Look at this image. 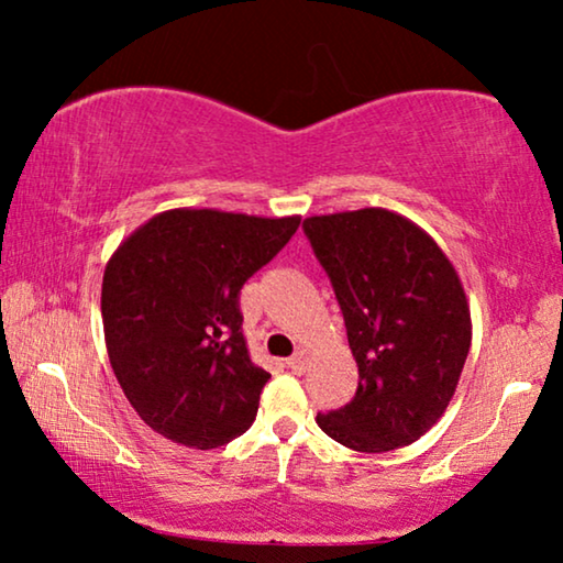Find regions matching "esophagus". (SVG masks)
I'll list each match as a JSON object with an SVG mask.
<instances>
[{
  "instance_id": "1",
  "label": "esophagus",
  "mask_w": 563,
  "mask_h": 563,
  "mask_svg": "<svg viewBox=\"0 0 563 563\" xmlns=\"http://www.w3.org/2000/svg\"><path fill=\"white\" fill-rule=\"evenodd\" d=\"M307 358H310V356H307V351L299 349L295 356L287 358V368H289L291 374H302L305 368H307Z\"/></svg>"
}]
</instances>
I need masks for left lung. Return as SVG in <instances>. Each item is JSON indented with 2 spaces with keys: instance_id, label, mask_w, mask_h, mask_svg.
Returning <instances> with one entry per match:
<instances>
[{
  "instance_id": "1",
  "label": "left lung",
  "mask_w": 563,
  "mask_h": 563,
  "mask_svg": "<svg viewBox=\"0 0 563 563\" xmlns=\"http://www.w3.org/2000/svg\"><path fill=\"white\" fill-rule=\"evenodd\" d=\"M302 230L358 364L356 395L318 412V426L353 451L410 445L441 420L472 345L456 268L426 230L382 207L307 218Z\"/></svg>"
}]
</instances>
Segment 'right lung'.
Segmentation results:
<instances>
[{
    "mask_svg": "<svg viewBox=\"0 0 563 563\" xmlns=\"http://www.w3.org/2000/svg\"><path fill=\"white\" fill-rule=\"evenodd\" d=\"M299 218L168 210L122 241L104 268L112 372L145 426L189 449H218L256 420L272 374L243 338L241 289Z\"/></svg>",
    "mask_w": 563,
    "mask_h": 563,
    "instance_id": "right-lung-1",
    "label": "right lung"
}]
</instances>
